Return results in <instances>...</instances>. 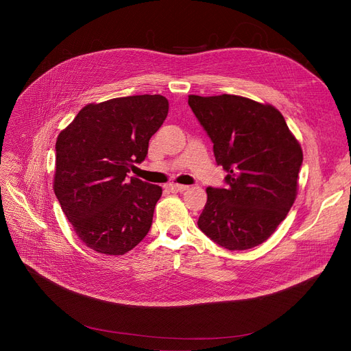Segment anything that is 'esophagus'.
I'll list each match as a JSON object with an SVG mask.
<instances>
[{"instance_id": "esophagus-1", "label": "esophagus", "mask_w": 351, "mask_h": 351, "mask_svg": "<svg viewBox=\"0 0 351 351\" xmlns=\"http://www.w3.org/2000/svg\"><path fill=\"white\" fill-rule=\"evenodd\" d=\"M169 189L172 192H185L189 189V186L186 185H178V183H172V185H169Z\"/></svg>"}]
</instances>
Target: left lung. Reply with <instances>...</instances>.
Instances as JSON below:
<instances>
[{"label": "left lung", "mask_w": 351, "mask_h": 351, "mask_svg": "<svg viewBox=\"0 0 351 351\" xmlns=\"http://www.w3.org/2000/svg\"><path fill=\"white\" fill-rule=\"evenodd\" d=\"M189 106L213 142L226 189L208 188L197 226L219 246L262 245L298 196L303 151L279 109L239 95H189Z\"/></svg>", "instance_id": "obj_1"}]
</instances>
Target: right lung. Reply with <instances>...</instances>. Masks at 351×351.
<instances>
[{
    "mask_svg": "<svg viewBox=\"0 0 351 351\" xmlns=\"http://www.w3.org/2000/svg\"><path fill=\"white\" fill-rule=\"evenodd\" d=\"M162 95L85 105L55 143L53 192L80 241L102 254L132 250L152 225L162 188L128 178L168 117Z\"/></svg>",
    "mask_w": 351,
    "mask_h": 351,
    "instance_id": "right-lung-1",
    "label": "right lung"
}]
</instances>
